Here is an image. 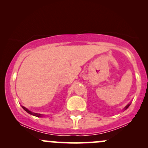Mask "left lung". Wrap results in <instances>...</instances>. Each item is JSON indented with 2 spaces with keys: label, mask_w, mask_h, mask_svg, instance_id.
Returning a JSON list of instances; mask_svg holds the SVG:
<instances>
[{
  "label": "left lung",
  "mask_w": 148,
  "mask_h": 148,
  "mask_svg": "<svg viewBox=\"0 0 148 148\" xmlns=\"http://www.w3.org/2000/svg\"><path fill=\"white\" fill-rule=\"evenodd\" d=\"M131 103H132V102H130V103H128V104H127V106H125V108H124V111H125V110H126V109H127V108H128V107L130 106Z\"/></svg>",
  "instance_id": "left-lung-1"
}]
</instances>
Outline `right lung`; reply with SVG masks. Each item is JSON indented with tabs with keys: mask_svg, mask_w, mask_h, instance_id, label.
<instances>
[{
	"mask_svg": "<svg viewBox=\"0 0 148 148\" xmlns=\"http://www.w3.org/2000/svg\"><path fill=\"white\" fill-rule=\"evenodd\" d=\"M22 106V108H23V110H25V111H26L27 113H29V114H30V115H34V116L38 117V118H41V117H43V115L40 114V113H33V112H32V111H29V110H28V108H25V107L23 106Z\"/></svg>",
	"mask_w": 148,
	"mask_h": 148,
	"instance_id": "obj_1",
	"label": "right lung"
}]
</instances>
